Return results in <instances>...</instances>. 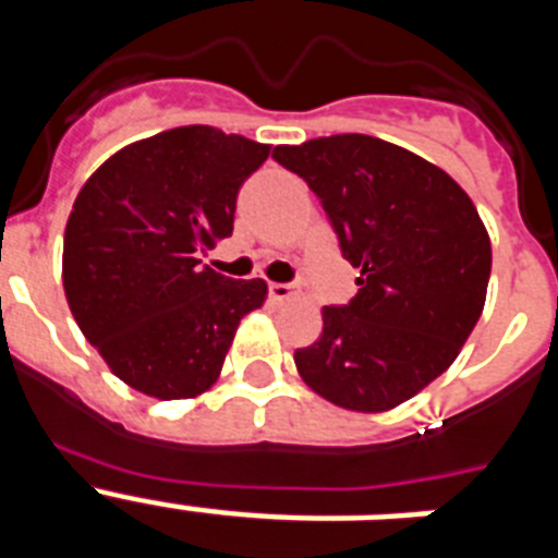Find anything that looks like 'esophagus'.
Instances as JSON below:
<instances>
[{"label":"esophagus","mask_w":558,"mask_h":558,"mask_svg":"<svg viewBox=\"0 0 558 558\" xmlns=\"http://www.w3.org/2000/svg\"><path fill=\"white\" fill-rule=\"evenodd\" d=\"M268 295L274 299V302H288L290 295H293V288L284 282H270L268 284Z\"/></svg>","instance_id":"obj_1"}]
</instances>
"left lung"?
Listing matches in <instances>:
<instances>
[{"mask_svg":"<svg viewBox=\"0 0 558 558\" xmlns=\"http://www.w3.org/2000/svg\"><path fill=\"white\" fill-rule=\"evenodd\" d=\"M360 268L357 295L324 307V332L295 349L302 379L332 405L391 411L450 368L486 302L492 243L470 195L391 142L340 133L282 145Z\"/></svg>","mask_w":558,"mask_h":558,"instance_id":"1","label":"left lung"}]
</instances>
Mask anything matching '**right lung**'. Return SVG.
Wrapping results in <instances>:
<instances>
[{"label": "right lung", "instance_id": "obj_1", "mask_svg": "<svg viewBox=\"0 0 558 558\" xmlns=\"http://www.w3.org/2000/svg\"><path fill=\"white\" fill-rule=\"evenodd\" d=\"M270 156L236 133L184 125L133 142L77 192L63 290L77 327L122 383L190 399L218 379L263 279H229L198 254L234 231L236 192Z\"/></svg>", "mask_w": 558, "mask_h": 558}]
</instances>
